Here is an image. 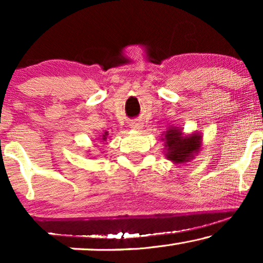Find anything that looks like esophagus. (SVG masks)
Returning a JSON list of instances; mask_svg holds the SVG:
<instances>
[{
  "label": "esophagus",
  "instance_id": "1",
  "mask_svg": "<svg viewBox=\"0 0 263 263\" xmlns=\"http://www.w3.org/2000/svg\"><path fill=\"white\" fill-rule=\"evenodd\" d=\"M130 128L134 129V130H141L143 128V123H141L140 121H134L130 123Z\"/></svg>",
  "mask_w": 263,
  "mask_h": 263
}]
</instances>
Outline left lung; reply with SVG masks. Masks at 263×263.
I'll list each match as a JSON object with an SVG mask.
<instances>
[{"label": "left lung", "instance_id": "8db88e82", "mask_svg": "<svg viewBox=\"0 0 263 263\" xmlns=\"http://www.w3.org/2000/svg\"><path fill=\"white\" fill-rule=\"evenodd\" d=\"M201 135L194 134L183 135L181 129L172 127L167 129L161 139L165 145V156L168 160L174 161L175 164L188 163L199 152L201 143Z\"/></svg>", "mask_w": 263, "mask_h": 263}]
</instances>
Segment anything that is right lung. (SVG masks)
Wrapping results in <instances>:
<instances>
[{"label":"right lung","instance_id":"obj_1","mask_svg":"<svg viewBox=\"0 0 263 263\" xmlns=\"http://www.w3.org/2000/svg\"><path fill=\"white\" fill-rule=\"evenodd\" d=\"M107 135H109V134H107V132L104 133L103 136H102V140H106V136H107Z\"/></svg>","mask_w":263,"mask_h":263}]
</instances>
